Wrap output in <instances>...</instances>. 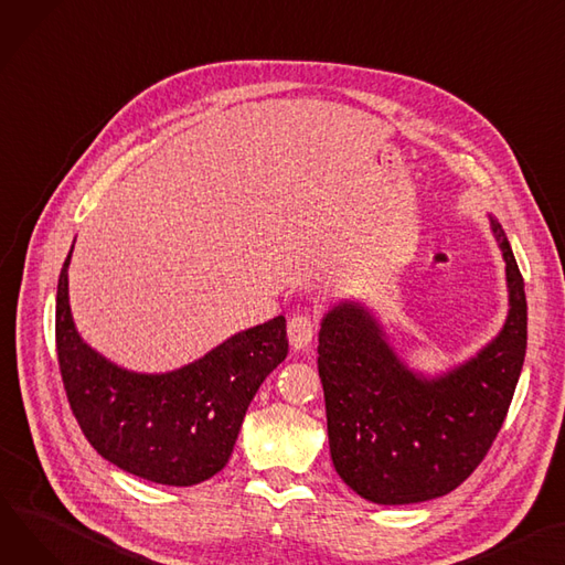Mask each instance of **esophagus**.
I'll return each mask as SVG.
<instances>
[{"label": "esophagus", "instance_id": "1", "mask_svg": "<svg viewBox=\"0 0 565 565\" xmlns=\"http://www.w3.org/2000/svg\"><path fill=\"white\" fill-rule=\"evenodd\" d=\"M313 333H316V322L311 320V316L299 313L288 320V341L292 350H307L313 341Z\"/></svg>", "mask_w": 565, "mask_h": 565}]
</instances>
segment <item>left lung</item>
<instances>
[{"instance_id": "8db88e82", "label": "left lung", "mask_w": 565, "mask_h": 565, "mask_svg": "<svg viewBox=\"0 0 565 565\" xmlns=\"http://www.w3.org/2000/svg\"><path fill=\"white\" fill-rule=\"evenodd\" d=\"M488 222L507 266L509 311L472 356L434 374L411 367L382 316L356 297L320 322L331 461L367 502L416 504L455 491L507 418L527 352V297L502 224L491 213Z\"/></svg>"}]
</instances>
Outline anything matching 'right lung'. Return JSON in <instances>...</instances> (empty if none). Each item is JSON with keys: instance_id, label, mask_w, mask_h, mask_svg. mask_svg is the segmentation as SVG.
<instances>
[{"instance_id": "obj_1", "label": "right lung", "mask_w": 565, "mask_h": 565, "mask_svg": "<svg viewBox=\"0 0 565 565\" xmlns=\"http://www.w3.org/2000/svg\"><path fill=\"white\" fill-rule=\"evenodd\" d=\"M56 290V350L65 393L88 443L140 479L195 486L227 466L258 386L286 359V318L236 331L168 372H136L90 348L74 324L67 268Z\"/></svg>"}]
</instances>
